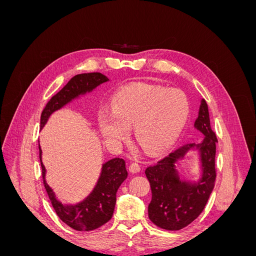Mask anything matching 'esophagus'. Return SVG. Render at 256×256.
<instances>
[{
  "label": "esophagus",
  "instance_id": "esophagus-1",
  "mask_svg": "<svg viewBox=\"0 0 256 256\" xmlns=\"http://www.w3.org/2000/svg\"><path fill=\"white\" fill-rule=\"evenodd\" d=\"M129 171L131 173H138L141 171V166L138 164H136V162H132V164H130L129 166Z\"/></svg>",
  "mask_w": 256,
  "mask_h": 256
}]
</instances>
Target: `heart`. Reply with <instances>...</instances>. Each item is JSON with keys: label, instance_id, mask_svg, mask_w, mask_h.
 Masks as SVG:
<instances>
[{"label": "heart", "instance_id": "obj_1", "mask_svg": "<svg viewBox=\"0 0 256 256\" xmlns=\"http://www.w3.org/2000/svg\"><path fill=\"white\" fill-rule=\"evenodd\" d=\"M190 104L178 90L150 84H131L115 94L112 111L102 108L100 128L106 140L120 145L134 127V136L150 154L170 148L188 120Z\"/></svg>", "mask_w": 256, "mask_h": 256}]
</instances>
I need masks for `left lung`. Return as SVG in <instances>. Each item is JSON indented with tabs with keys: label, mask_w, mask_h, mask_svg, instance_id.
<instances>
[{
	"label": "left lung",
	"mask_w": 256,
	"mask_h": 256,
	"mask_svg": "<svg viewBox=\"0 0 256 256\" xmlns=\"http://www.w3.org/2000/svg\"><path fill=\"white\" fill-rule=\"evenodd\" d=\"M194 127L205 136L202 142L186 144L145 170L152 189L148 216L154 224L164 230H178L194 221L204 210L214 187L218 140L210 126L205 99L200 100ZM191 149L199 152L202 168V177L196 183L182 180L174 166L176 162Z\"/></svg>",
	"instance_id": "left-lung-1"
}]
</instances>
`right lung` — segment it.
Wrapping results in <instances>:
<instances>
[{"label": "right lung", "mask_w": 256, "mask_h": 256, "mask_svg": "<svg viewBox=\"0 0 256 256\" xmlns=\"http://www.w3.org/2000/svg\"><path fill=\"white\" fill-rule=\"evenodd\" d=\"M109 81L108 76L100 72L76 74L54 95L46 104L40 118V128L48 122L50 115L60 110L80 95L92 92L98 85ZM40 159L42 164V180L51 204L60 219L76 230L88 232L96 230L109 221L116 204V192L126 180L128 172L126 162L122 158H113L102 164V174L90 194L78 204H63L56 198L53 190L46 182V168L42 161L40 146Z\"/></svg>", "instance_id": "right-lung-1"}]
</instances>
